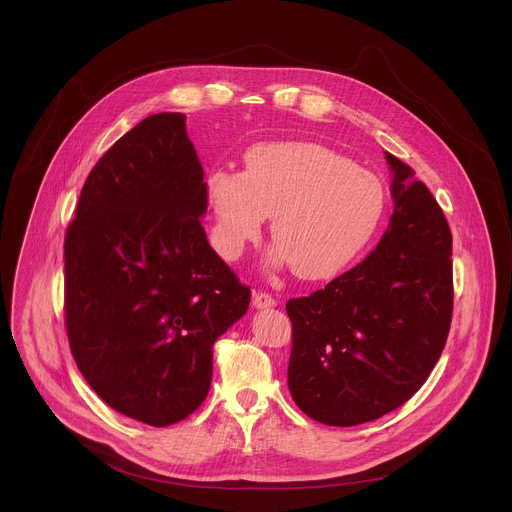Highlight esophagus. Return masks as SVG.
Segmentation results:
<instances>
[{
  "mask_svg": "<svg viewBox=\"0 0 512 512\" xmlns=\"http://www.w3.org/2000/svg\"><path fill=\"white\" fill-rule=\"evenodd\" d=\"M277 302L271 294H265V291H253V306L255 308H273Z\"/></svg>",
  "mask_w": 512,
  "mask_h": 512,
  "instance_id": "obj_1",
  "label": "esophagus"
}]
</instances>
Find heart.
I'll return each mask as SVG.
<instances>
[{
    "instance_id": "obj_1",
    "label": "heart",
    "mask_w": 512,
    "mask_h": 512,
    "mask_svg": "<svg viewBox=\"0 0 512 512\" xmlns=\"http://www.w3.org/2000/svg\"><path fill=\"white\" fill-rule=\"evenodd\" d=\"M206 200L212 243L227 259L243 253L271 216V259L304 279L344 269L375 235L385 212L377 176L318 143H263L245 156V174L212 168Z\"/></svg>"
}]
</instances>
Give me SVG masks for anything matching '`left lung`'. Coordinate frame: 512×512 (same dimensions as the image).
Listing matches in <instances>:
<instances>
[{"mask_svg": "<svg viewBox=\"0 0 512 512\" xmlns=\"http://www.w3.org/2000/svg\"><path fill=\"white\" fill-rule=\"evenodd\" d=\"M385 156L395 210L377 249L324 289L285 304L294 326L289 393L326 425L367 423L411 399L452 324L450 225L413 168Z\"/></svg>", "mask_w": 512, "mask_h": 512, "instance_id": "obj_1", "label": "left lung"}]
</instances>
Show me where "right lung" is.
I'll return each instance as SVG.
<instances>
[{"label": "right lung", "mask_w": 512, "mask_h": 512, "mask_svg": "<svg viewBox=\"0 0 512 512\" xmlns=\"http://www.w3.org/2000/svg\"><path fill=\"white\" fill-rule=\"evenodd\" d=\"M186 115L145 117L95 164L64 237L70 352L115 411L166 427L204 401L251 289L214 253Z\"/></svg>", "instance_id": "right-lung-1"}]
</instances>
